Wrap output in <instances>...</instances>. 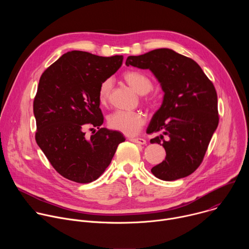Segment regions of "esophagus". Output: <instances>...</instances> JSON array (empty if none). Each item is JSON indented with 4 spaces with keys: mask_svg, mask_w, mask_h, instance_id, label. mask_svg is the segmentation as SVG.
I'll return each mask as SVG.
<instances>
[{
    "mask_svg": "<svg viewBox=\"0 0 249 249\" xmlns=\"http://www.w3.org/2000/svg\"><path fill=\"white\" fill-rule=\"evenodd\" d=\"M129 141L133 142V143H136V144H140V145H146L147 142L145 139L143 138H133V137H129L128 138Z\"/></svg>",
    "mask_w": 249,
    "mask_h": 249,
    "instance_id": "34e87169",
    "label": "esophagus"
}]
</instances>
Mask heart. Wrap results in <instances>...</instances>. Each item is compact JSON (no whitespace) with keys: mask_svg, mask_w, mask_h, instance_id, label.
I'll list each match as a JSON object with an SVG mask.
<instances>
[{"mask_svg":"<svg viewBox=\"0 0 249 249\" xmlns=\"http://www.w3.org/2000/svg\"><path fill=\"white\" fill-rule=\"evenodd\" d=\"M123 79L133 89H135L140 94H146L153 89L152 80L146 74L139 72V71H127V72L123 74ZM111 89V79H106L100 84L97 97L101 105H106L109 101ZM147 101L151 103L152 100L149 99ZM145 123L146 117L140 111L117 110L108 117V124L112 129L129 136L136 135Z\"/></svg>","mask_w":249,"mask_h":249,"instance_id":"heart-1","label":"heart"}]
</instances>
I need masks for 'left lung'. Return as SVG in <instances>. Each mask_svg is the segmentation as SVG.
<instances>
[{"mask_svg":"<svg viewBox=\"0 0 249 249\" xmlns=\"http://www.w3.org/2000/svg\"><path fill=\"white\" fill-rule=\"evenodd\" d=\"M126 65L150 69L164 91L147 129L148 134L163 133L151 143L162 145L166 153L165 160L152 168L153 174L165 181L188 176L202 163L219 124L214 85L194 60L167 48L129 56Z\"/></svg>","mask_w":249,"mask_h":249,"instance_id":"left-lung-1","label":"left lung"}]
</instances>
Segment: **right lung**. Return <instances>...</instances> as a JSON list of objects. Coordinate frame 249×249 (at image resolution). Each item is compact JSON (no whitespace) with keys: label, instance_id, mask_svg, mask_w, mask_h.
<instances>
[{"label":"right lung","instance_id":"1","mask_svg":"<svg viewBox=\"0 0 249 249\" xmlns=\"http://www.w3.org/2000/svg\"><path fill=\"white\" fill-rule=\"evenodd\" d=\"M122 61L121 55L70 51L40 77L33 100L35 140L54 169L69 180H96L125 141L120 132L101 128L104 118L97 97L100 84ZM87 128L93 131L90 137L85 136Z\"/></svg>","mask_w":249,"mask_h":249}]
</instances>
